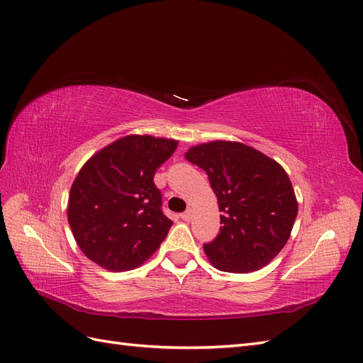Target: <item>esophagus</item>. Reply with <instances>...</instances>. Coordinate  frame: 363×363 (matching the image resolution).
<instances>
[{
  "mask_svg": "<svg viewBox=\"0 0 363 363\" xmlns=\"http://www.w3.org/2000/svg\"><path fill=\"white\" fill-rule=\"evenodd\" d=\"M191 217H193V210H191V208H187V210H185V211L181 214V219L185 220V222H190Z\"/></svg>",
  "mask_w": 363,
  "mask_h": 363,
  "instance_id": "esophagus-1",
  "label": "esophagus"
}]
</instances>
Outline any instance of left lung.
I'll list each match as a JSON object with an SVG mask.
<instances>
[{
	"label": "left lung",
	"instance_id": "obj_1",
	"mask_svg": "<svg viewBox=\"0 0 363 363\" xmlns=\"http://www.w3.org/2000/svg\"><path fill=\"white\" fill-rule=\"evenodd\" d=\"M185 158L206 172L219 203L220 233L203 251L225 272H254L271 263L291 237L298 202L284 169L239 141L193 146Z\"/></svg>",
	"mask_w": 363,
	"mask_h": 363
}]
</instances>
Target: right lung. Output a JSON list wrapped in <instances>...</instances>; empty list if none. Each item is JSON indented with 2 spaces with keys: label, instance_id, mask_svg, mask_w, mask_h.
<instances>
[{
  "label": "right lung",
  "instance_id": "add662e5",
  "mask_svg": "<svg viewBox=\"0 0 363 363\" xmlns=\"http://www.w3.org/2000/svg\"><path fill=\"white\" fill-rule=\"evenodd\" d=\"M178 141L128 135L84 164L71 185L68 223L91 262L108 271H130L150 258L172 220L161 211L153 174Z\"/></svg>",
  "mask_w": 363,
  "mask_h": 363
}]
</instances>
